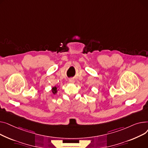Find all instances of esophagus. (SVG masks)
Wrapping results in <instances>:
<instances>
[{"mask_svg":"<svg viewBox=\"0 0 148 148\" xmlns=\"http://www.w3.org/2000/svg\"><path fill=\"white\" fill-rule=\"evenodd\" d=\"M69 82H70L71 83H74L75 80L73 79H69Z\"/></svg>","mask_w":148,"mask_h":148,"instance_id":"obj_1","label":"esophagus"}]
</instances>
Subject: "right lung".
I'll use <instances>...</instances> for the list:
<instances>
[{"mask_svg": "<svg viewBox=\"0 0 148 148\" xmlns=\"http://www.w3.org/2000/svg\"><path fill=\"white\" fill-rule=\"evenodd\" d=\"M52 91H53V92L54 94H56L57 92V87H56V86H55V87L53 88V89H52Z\"/></svg>", "mask_w": 148, "mask_h": 148, "instance_id": "obj_1", "label": "right lung"}]
</instances>
